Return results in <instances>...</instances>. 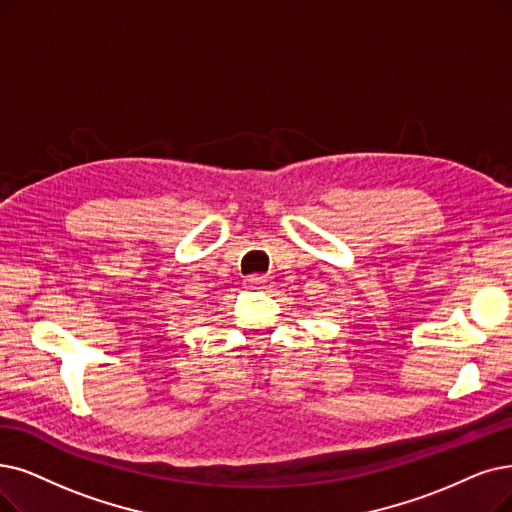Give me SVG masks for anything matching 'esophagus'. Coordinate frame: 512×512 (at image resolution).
<instances>
[{"mask_svg":"<svg viewBox=\"0 0 512 512\" xmlns=\"http://www.w3.org/2000/svg\"><path fill=\"white\" fill-rule=\"evenodd\" d=\"M269 283V277L267 275H250L248 279H245V285L248 288H262V285Z\"/></svg>","mask_w":512,"mask_h":512,"instance_id":"esophagus-1","label":"esophagus"}]
</instances>
